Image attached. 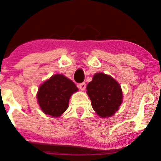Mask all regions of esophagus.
I'll return each mask as SVG.
<instances>
[{"instance_id": "obj_1", "label": "esophagus", "mask_w": 161, "mask_h": 161, "mask_svg": "<svg viewBox=\"0 0 161 161\" xmlns=\"http://www.w3.org/2000/svg\"><path fill=\"white\" fill-rule=\"evenodd\" d=\"M78 87L79 88H80L82 91H83V90H85V88H86V84L85 82H82V83H80V84H79Z\"/></svg>"}]
</instances>
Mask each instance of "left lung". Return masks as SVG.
Here are the masks:
<instances>
[{
    "label": "left lung",
    "mask_w": 161,
    "mask_h": 161,
    "mask_svg": "<svg viewBox=\"0 0 161 161\" xmlns=\"http://www.w3.org/2000/svg\"><path fill=\"white\" fill-rule=\"evenodd\" d=\"M87 94L97 115L110 117L119 110L123 99L121 88L114 78L104 73H96L87 86Z\"/></svg>",
    "instance_id": "left-lung-1"
}]
</instances>
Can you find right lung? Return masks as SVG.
I'll return each instance as SVG.
<instances>
[{"instance_id":"1","label":"right lung","mask_w":161,"mask_h":161,"mask_svg":"<svg viewBox=\"0 0 161 161\" xmlns=\"http://www.w3.org/2000/svg\"><path fill=\"white\" fill-rule=\"evenodd\" d=\"M76 91L78 88L70 79L61 74L54 75L40 86L38 102L45 114L57 117L68 108L70 96Z\"/></svg>"}]
</instances>
